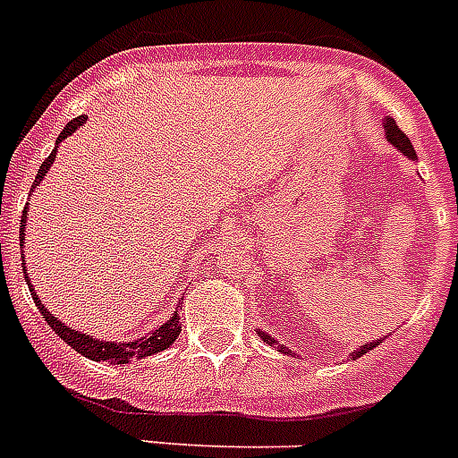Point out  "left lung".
<instances>
[{"instance_id": "obj_1", "label": "left lung", "mask_w": 458, "mask_h": 458, "mask_svg": "<svg viewBox=\"0 0 458 458\" xmlns=\"http://www.w3.org/2000/svg\"><path fill=\"white\" fill-rule=\"evenodd\" d=\"M384 130H386V140H389L391 144H394L395 148H398V151L403 153V156H407V157H417V153H414L412 144H410V140H407V134L403 132V130L398 128V125H395L394 118H386V121H384ZM256 333H259V335L263 337V342H267V344H275V340H272L270 335H265L263 330H256ZM377 344H379L377 340H372L370 344H363V347L356 349V352L352 353V359H359V356H363V353H368V352H370V349L377 347ZM279 352L291 353V349L282 347V349H279Z\"/></svg>"}]
</instances>
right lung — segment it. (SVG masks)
Segmentation results:
<instances>
[{
	"label": "right lung",
	"instance_id": "obj_1",
	"mask_svg": "<svg viewBox=\"0 0 458 458\" xmlns=\"http://www.w3.org/2000/svg\"><path fill=\"white\" fill-rule=\"evenodd\" d=\"M86 121H88V116H76L74 121H69L67 128H64L63 132H60V137H57V144H60L64 137H69L72 132H76V130H79ZM55 151H57V146L53 148L51 156L46 157L44 163H41L39 174H37V179H34V183H32V191L39 186L41 179L46 176V172L51 170L53 160H55ZM25 221H27V207L22 209V218H21V247H22V240H25ZM22 259H25V256H22ZM22 272H25V260H22ZM25 279H27V286H30V293H32L34 305H37V310H39L41 317L46 318V324L51 326V328L55 330V335L63 337L69 347L76 349L81 356H86V359H90V360H106V363H114V366H118V363H130L132 359H144V356H151V353L163 352V349L170 347L172 342L179 337V333H182V324H179V317L174 314V317H172L170 321H165L160 328L151 330L148 335L140 337V340H134V342L95 340V337L86 335V333H81V330L67 328V326H64L60 318L53 317V314L48 312L44 305H41L39 295L34 293L32 284H30V276L25 275Z\"/></svg>",
	"mask_w": 458,
	"mask_h": 458
}]
</instances>
